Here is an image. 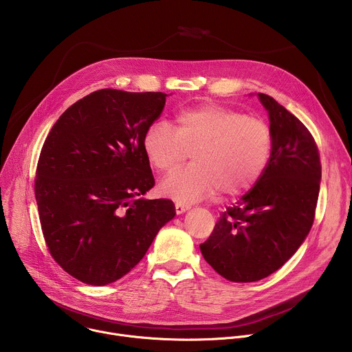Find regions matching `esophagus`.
I'll return each instance as SVG.
<instances>
[{
	"label": "esophagus",
	"instance_id": "esophagus-1",
	"mask_svg": "<svg viewBox=\"0 0 352 352\" xmlns=\"http://www.w3.org/2000/svg\"><path fill=\"white\" fill-rule=\"evenodd\" d=\"M189 209H190V206L186 205V204H182V202H177V204H175V212H177V214H182V213H185V212L189 210Z\"/></svg>",
	"mask_w": 352,
	"mask_h": 352
}]
</instances>
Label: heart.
I'll return each instance as SVG.
<instances>
[{"mask_svg": "<svg viewBox=\"0 0 352 352\" xmlns=\"http://www.w3.org/2000/svg\"><path fill=\"white\" fill-rule=\"evenodd\" d=\"M175 131L156 121L144 131L146 159L160 173H173L162 192L178 200L216 193L236 196L252 189L266 171L273 150L270 126L261 118L217 104L185 109L174 117Z\"/></svg>", "mask_w": 352, "mask_h": 352, "instance_id": "b5f03b06", "label": "heart"}]
</instances>
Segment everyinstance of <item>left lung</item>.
I'll return each instance as SVG.
<instances>
[{"mask_svg":"<svg viewBox=\"0 0 352 352\" xmlns=\"http://www.w3.org/2000/svg\"><path fill=\"white\" fill-rule=\"evenodd\" d=\"M258 96L273 136L269 166L200 243L205 261L234 283L262 280L296 252L314 224L322 178L319 148L308 128L273 97Z\"/></svg>","mask_w":352,"mask_h":352,"instance_id":"left-lung-1","label":"left lung"}]
</instances>
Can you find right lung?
<instances>
[{
    "label": "right lung",
    "mask_w": 352,
    "mask_h": 352,
    "mask_svg": "<svg viewBox=\"0 0 352 352\" xmlns=\"http://www.w3.org/2000/svg\"><path fill=\"white\" fill-rule=\"evenodd\" d=\"M166 96L93 91L44 140L34 178L41 231L53 259L85 284L124 277L175 216L173 200L142 197L155 186L142 140Z\"/></svg>",
    "instance_id": "obj_1"
}]
</instances>
